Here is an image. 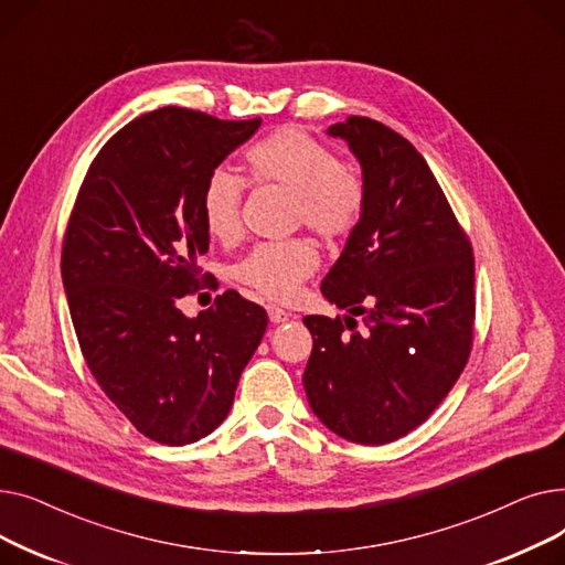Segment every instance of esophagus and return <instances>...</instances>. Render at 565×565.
Masks as SVG:
<instances>
[{
	"label": "esophagus",
	"instance_id": "obj_1",
	"mask_svg": "<svg viewBox=\"0 0 565 565\" xmlns=\"http://www.w3.org/2000/svg\"><path fill=\"white\" fill-rule=\"evenodd\" d=\"M267 316H270V322H286V320H290V318H295L290 311H284V309H279V307H275V305H270L267 307Z\"/></svg>",
	"mask_w": 565,
	"mask_h": 565
}]
</instances>
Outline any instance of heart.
Returning a JSON list of instances; mask_svg holds the SVG:
<instances>
[{
    "mask_svg": "<svg viewBox=\"0 0 565 565\" xmlns=\"http://www.w3.org/2000/svg\"><path fill=\"white\" fill-rule=\"evenodd\" d=\"M254 183H275L290 192L288 220L307 224L324 243H339L358 228L366 207V185L360 171L334 160L332 151L302 128H279L256 141L245 153ZM245 181L220 167L205 178L201 190V217L205 231L220 243H235L243 233ZM320 263L311 237H288L254 247L233 265V279L263 298L290 300Z\"/></svg>",
    "mask_w": 565,
    "mask_h": 565,
    "instance_id": "b5f03b06",
    "label": "heart"
}]
</instances>
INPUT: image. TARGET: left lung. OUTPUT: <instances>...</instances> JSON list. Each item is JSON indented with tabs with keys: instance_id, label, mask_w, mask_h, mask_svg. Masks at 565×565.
Masks as SVG:
<instances>
[{
	"instance_id": "obj_1",
	"label": "left lung",
	"mask_w": 565,
	"mask_h": 565,
	"mask_svg": "<svg viewBox=\"0 0 565 565\" xmlns=\"http://www.w3.org/2000/svg\"><path fill=\"white\" fill-rule=\"evenodd\" d=\"M362 167L366 207L322 279L348 309L307 316L305 392L316 417L354 444H387L451 392L473 337V258L424 156L366 116L330 126ZM352 315H364L356 328Z\"/></svg>"
}]
</instances>
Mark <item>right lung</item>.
<instances>
[{"label": "right lung", "mask_w": 565, "mask_h": 565, "mask_svg": "<svg viewBox=\"0 0 565 565\" xmlns=\"http://www.w3.org/2000/svg\"><path fill=\"white\" fill-rule=\"evenodd\" d=\"M258 128L181 107L135 118L88 167L66 228L62 279L84 360L130 424L169 447L226 419L267 328L235 290L196 318L178 309L203 279L205 178Z\"/></svg>", "instance_id": "obj_1"}]
</instances>
